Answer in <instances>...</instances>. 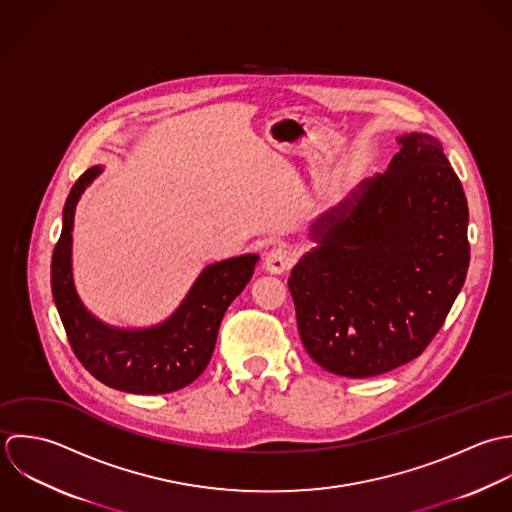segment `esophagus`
<instances>
[{
  "mask_svg": "<svg viewBox=\"0 0 512 512\" xmlns=\"http://www.w3.org/2000/svg\"><path fill=\"white\" fill-rule=\"evenodd\" d=\"M295 263V253L287 247H275L265 255V269L273 275H281L289 271Z\"/></svg>",
  "mask_w": 512,
  "mask_h": 512,
  "instance_id": "34e87169",
  "label": "esophagus"
}]
</instances>
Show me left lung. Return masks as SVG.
<instances>
[{
    "label": "left lung",
    "mask_w": 512,
    "mask_h": 512,
    "mask_svg": "<svg viewBox=\"0 0 512 512\" xmlns=\"http://www.w3.org/2000/svg\"><path fill=\"white\" fill-rule=\"evenodd\" d=\"M384 174L362 180L310 225L316 243L289 289L308 356L346 378L417 358L469 269V207L435 136H398Z\"/></svg>",
    "instance_id": "8db88e82"
}]
</instances>
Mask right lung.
<instances>
[{"label": "right lung", "instance_id": "1", "mask_svg": "<svg viewBox=\"0 0 512 512\" xmlns=\"http://www.w3.org/2000/svg\"><path fill=\"white\" fill-rule=\"evenodd\" d=\"M89 168L63 207V231L51 261L53 301L81 364L106 386L130 394H170L192 384L209 364L221 318L251 281L259 255L247 253L204 267L166 320L122 328L106 324L81 301L73 281V225L83 192L103 174Z\"/></svg>", "mask_w": 512, "mask_h": 512}]
</instances>
